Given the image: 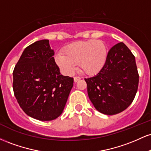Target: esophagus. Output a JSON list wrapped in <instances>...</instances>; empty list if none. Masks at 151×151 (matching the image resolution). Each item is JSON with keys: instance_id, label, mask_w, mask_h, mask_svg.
Returning a JSON list of instances; mask_svg holds the SVG:
<instances>
[{"instance_id": "34e87169", "label": "esophagus", "mask_w": 151, "mask_h": 151, "mask_svg": "<svg viewBox=\"0 0 151 151\" xmlns=\"http://www.w3.org/2000/svg\"><path fill=\"white\" fill-rule=\"evenodd\" d=\"M80 79H81L80 77H74V82H77V81L79 80H80Z\"/></svg>"}]
</instances>
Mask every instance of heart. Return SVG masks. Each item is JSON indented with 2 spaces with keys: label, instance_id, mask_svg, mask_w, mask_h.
Listing matches in <instances>:
<instances>
[{
  "label": "heart",
  "instance_id": "heart-1",
  "mask_svg": "<svg viewBox=\"0 0 151 151\" xmlns=\"http://www.w3.org/2000/svg\"><path fill=\"white\" fill-rule=\"evenodd\" d=\"M64 53H57L55 59L60 69L67 74L72 73L78 63L85 73H96L105 65L108 56L104 42L96 40L71 43L65 47Z\"/></svg>",
  "mask_w": 151,
  "mask_h": 151
}]
</instances>
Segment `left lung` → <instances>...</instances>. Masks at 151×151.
Wrapping results in <instances>:
<instances>
[{
	"mask_svg": "<svg viewBox=\"0 0 151 151\" xmlns=\"http://www.w3.org/2000/svg\"><path fill=\"white\" fill-rule=\"evenodd\" d=\"M136 60L128 47L119 42L111 48L105 65L85 79L90 101L100 113L114 115L131 105L139 81Z\"/></svg>",
	"mask_w": 151,
	"mask_h": 151,
	"instance_id": "left-lung-1",
	"label": "left lung"
}]
</instances>
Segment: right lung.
<instances>
[{
	"label": "right lung",
	"mask_w": 151,
	"mask_h": 151,
	"mask_svg": "<svg viewBox=\"0 0 151 151\" xmlns=\"http://www.w3.org/2000/svg\"><path fill=\"white\" fill-rule=\"evenodd\" d=\"M48 40L24 50L13 70V88L23 111L40 121H52L63 111L74 79L60 74Z\"/></svg>",
	"instance_id": "obj_1"
}]
</instances>
